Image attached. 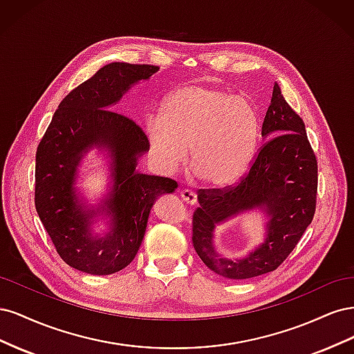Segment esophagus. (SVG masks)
<instances>
[{
    "instance_id": "obj_1",
    "label": "esophagus",
    "mask_w": 354,
    "mask_h": 354,
    "mask_svg": "<svg viewBox=\"0 0 354 354\" xmlns=\"http://www.w3.org/2000/svg\"><path fill=\"white\" fill-rule=\"evenodd\" d=\"M180 196L183 198L185 202L190 203V205H194V203H196V201H198V195L195 194L194 190H190V189H183V190H181L180 192Z\"/></svg>"
}]
</instances>
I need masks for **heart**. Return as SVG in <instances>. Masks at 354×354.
I'll list each match as a JSON object with an SVG mask.
<instances>
[{
  "instance_id": "b5f03b06",
  "label": "heart",
  "mask_w": 354,
  "mask_h": 354,
  "mask_svg": "<svg viewBox=\"0 0 354 354\" xmlns=\"http://www.w3.org/2000/svg\"><path fill=\"white\" fill-rule=\"evenodd\" d=\"M261 133L255 106L232 91L190 84L171 93L159 120L147 124L149 142L164 167L189 153V165L207 185L236 181L248 168Z\"/></svg>"
}]
</instances>
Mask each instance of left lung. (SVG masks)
<instances>
[{
	"label": "left lung",
	"instance_id": "left-lung-1",
	"mask_svg": "<svg viewBox=\"0 0 354 354\" xmlns=\"http://www.w3.org/2000/svg\"><path fill=\"white\" fill-rule=\"evenodd\" d=\"M261 136L269 138L236 185L201 189L194 212L195 251L208 269L227 279H250L276 270L292 252L312 223L316 209L317 160L306 125L274 82ZM259 207L270 220L266 239L245 259H223L213 246L217 223Z\"/></svg>",
	"mask_w": 354,
	"mask_h": 354
}]
</instances>
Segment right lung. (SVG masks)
<instances>
[{
    "label": "right lung",
    "instance_id": "1",
    "mask_svg": "<svg viewBox=\"0 0 354 354\" xmlns=\"http://www.w3.org/2000/svg\"><path fill=\"white\" fill-rule=\"evenodd\" d=\"M158 66L113 62L73 88L53 115L37 149L35 208L62 260L90 274H112L130 264L140 248L158 196L173 194L177 181L137 171L149 151L145 131L111 111L138 81ZM111 158L114 185L99 207L84 205L74 187L77 167L90 148ZM110 218L109 232L95 234V216Z\"/></svg>",
    "mask_w": 354,
    "mask_h": 354
}]
</instances>
